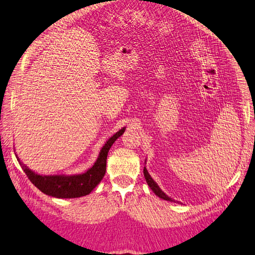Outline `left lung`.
Returning <instances> with one entry per match:
<instances>
[{
    "instance_id": "obj_1",
    "label": "left lung",
    "mask_w": 255,
    "mask_h": 255,
    "mask_svg": "<svg viewBox=\"0 0 255 255\" xmlns=\"http://www.w3.org/2000/svg\"><path fill=\"white\" fill-rule=\"evenodd\" d=\"M143 176H144V179H146V181H147V183H148V186L150 187V189L151 190L154 192V194H156V196H158L159 198H161V199H163V200H167V201H173L171 198H169L167 194H164V192L163 191H161V189L158 187V184L153 181V179L150 177V174L148 173V171H147V169L146 168H143Z\"/></svg>"
}]
</instances>
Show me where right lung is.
<instances>
[{
	"instance_id": "add662e5",
	"label": "right lung",
	"mask_w": 255,
	"mask_h": 255,
	"mask_svg": "<svg viewBox=\"0 0 255 255\" xmlns=\"http://www.w3.org/2000/svg\"><path fill=\"white\" fill-rule=\"evenodd\" d=\"M124 131L125 127L108 139L105 146L102 148L101 152H99L98 159L94 163V166L82 174H75V176H41V174L29 170L26 166H24L21 162L18 157L16 158L19 164L22 166L24 172L26 173L29 181L43 193L51 197L63 199L83 197L91 193L93 189L102 181L105 172H106V160L109 149L113 146V143L116 141V139L122 136Z\"/></svg>"
}]
</instances>
